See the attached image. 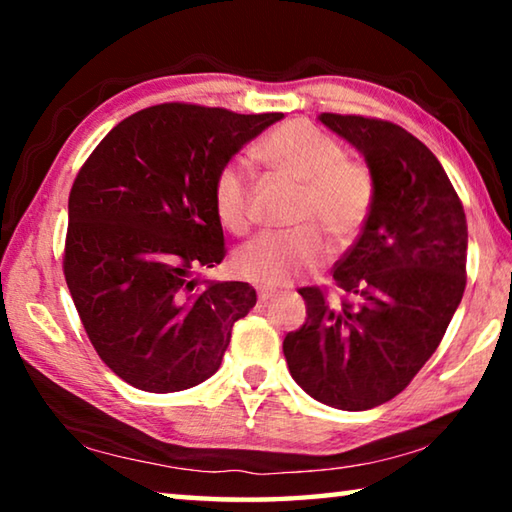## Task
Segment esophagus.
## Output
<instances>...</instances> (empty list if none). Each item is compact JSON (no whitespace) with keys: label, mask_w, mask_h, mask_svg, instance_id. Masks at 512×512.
Here are the masks:
<instances>
[{"label":"esophagus","mask_w":512,"mask_h":512,"mask_svg":"<svg viewBox=\"0 0 512 512\" xmlns=\"http://www.w3.org/2000/svg\"><path fill=\"white\" fill-rule=\"evenodd\" d=\"M257 298H259V302H271V300H275L277 298V291H273V289H259L257 291Z\"/></svg>","instance_id":"obj_1"}]
</instances>
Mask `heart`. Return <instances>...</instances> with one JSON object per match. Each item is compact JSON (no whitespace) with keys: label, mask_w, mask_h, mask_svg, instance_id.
Segmentation results:
<instances>
[{"label":"heart","mask_w":512,"mask_h":512,"mask_svg":"<svg viewBox=\"0 0 512 512\" xmlns=\"http://www.w3.org/2000/svg\"><path fill=\"white\" fill-rule=\"evenodd\" d=\"M255 158L277 176L300 185L293 225L282 235H259L232 255V271L259 287H284L327 259V232L336 246L357 237L375 198V183L361 162L343 158V146L307 121H287L257 144ZM216 219L225 230L250 228V180L244 164L228 162L212 185Z\"/></svg>","instance_id":"1"}]
</instances>
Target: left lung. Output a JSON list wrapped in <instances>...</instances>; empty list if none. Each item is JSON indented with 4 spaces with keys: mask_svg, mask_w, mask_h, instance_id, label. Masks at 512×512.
Segmentation results:
<instances>
[{
    "mask_svg": "<svg viewBox=\"0 0 512 512\" xmlns=\"http://www.w3.org/2000/svg\"><path fill=\"white\" fill-rule=\"evenodd\" d=\"M318 121L363 155L375 198L334 268L350 300L300 289L307 320L282 350L307 395L366 411L402 393L443 341L465 291L467 221L443 164L402 126L332 112Z\"/></svg>",
    "mask_w": 512,
    "mask_h": 512,
    "instance_id": "obj_1",
    "label": "left lung"
}]
</instances>
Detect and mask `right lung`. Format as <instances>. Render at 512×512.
Wrapping results in <instances>:
<instances>
[{"mask_svg": "<svg viewBox=\"0 0 512 512\" xmlns=\"http://www.w3.org/2000/svg\"><path fill=\"white\" fill-rule=\"evenodd\" d=\"M282 112L162 103L112 128L74 180L65 280L101 361L146 393H176L221 366L248 282L198 280L219 264L214 176Z\"/></svg>", "mask_w": 512, "mask_h": 512, "instance_id": "1", "label": "right lung"}]
</instances>
